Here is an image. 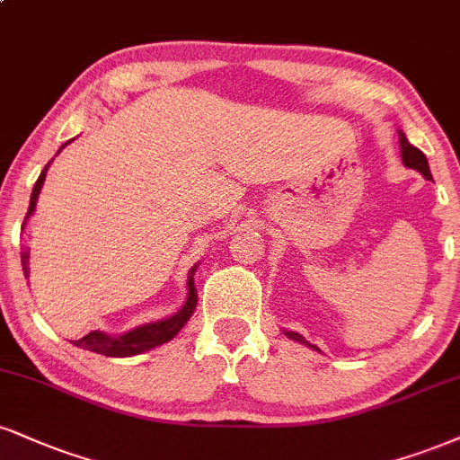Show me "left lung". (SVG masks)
Instances as JSON below:
<instances>
[{"instance_id":"1","label":"left lung","mask_w":460,"mask_h":460,"mask_svg":"<svg viewBox=\"0 0 460 460\" xmlns=\"http://www.w3.org/2000/svg\"><path fill=\"white\" fill-rule=\"evenodd\" d=\"M398 143H401V158H402V163H405V167L420 171V173H422L426 180H433V175H430V169H429V160H426V156L422 152H420L418 147H413L411 143L407 141L405 132H402V130H398ZM285 334L293 341L302 342V345H308V347H313V349H317V347L311 345V342L304 339V336L297 334V332H285Z\"/></svg>"}]
</instances>
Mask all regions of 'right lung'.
<instances>
[{"label": "right lung", "mask_w": 460, "mask_h": 460, "mask_svg": "<svg viewBox=\"0 0 460 460\" xmlns=\"http://www.w3.org/2000/svg\"><path fill=\"white\" fill-rule=\"evenodd\" d=\"M68 143H66V146H68ZM66 146H62V147H66ZM47 169H49V164L42 169L40 177H38V180H36L34 190H31L30 209H27L25 220L30 218L31 214H34L38 195H40V188L44 184V177H47ZM27 257H30V254H27V252L23 254V257H21V261H23L25 276H27ZM195 270H197V265L190 270V276H188V297H186L184 306H181L180 311L173 314V317L154 321V323L139 325V328L126 332V334H119V336H111V334H104V332H101V330H93V332H90V334L83 336V339L70 341V342H72V345L81 347V349L101 353V356L130 358V356H137V353L149 351V349H154V347H158V345H163V342L171 341L177 334V332L184 328L186 321L190 319V314L195 313L197 289H195V279H192Z\"/></svg>", "instance_id": "add662e5"}]
</instances>
